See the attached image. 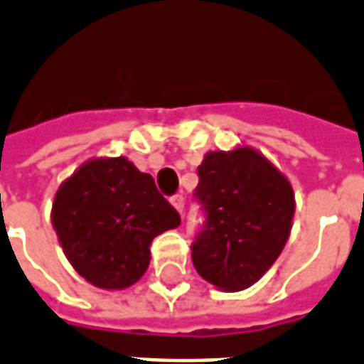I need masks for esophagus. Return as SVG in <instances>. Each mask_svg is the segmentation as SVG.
Here are the masks:
<instances>
[{"mask_svg":"<svg viewBox=\"0 0 364 364\" xmlns=\"http://www.w3.org/2000/svg\"><path fill=\"white\" fill-rule=\"evenodd\" d=\"M170 202L177 212L183 213V210H185V198H183V194H173V196L170 198Z\"/></svg>","mask_w":364,"mask_h":364,"instance_id":"34e87169","label":"esophagus"}]
</instances>
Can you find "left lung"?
<instances>
[{
  "label": "left lung",
  "instance_id": "obj_1",
  "mask_svg": "<svg viewBox=\"0 0 364 364\" xmlns=\"http://www.w3.org/2000/svg\"><path fill=\"white\" fill-rule=\"evenodd\" d=\"M198 177L204 225L191 246L194 269L213 287L238 292L281 256L296 208L292 185L250 146L208 152Z\"/></svg>",
  "mask_w": 364,
  "mask_h": 364
}]
</instances>
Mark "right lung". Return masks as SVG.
Segmentation results:
<instances>
[{
	"instance_id": "1",
	"label": "right lung",
	"mask_w": 364,
	"mask_h": 364,
	"mask_svg": "<svg viewBox=\"0 0 364 364\" xmlns=\"http://www.w3.org/2000/svg\"><path fill=\"white\" fill-rule=\"evenodd\" d=\"M51 221L65 256L93 287L122 290L151 263L152 238L181 218L127 158H95L59 187Z\"/></svg>"
}]
</instances>
